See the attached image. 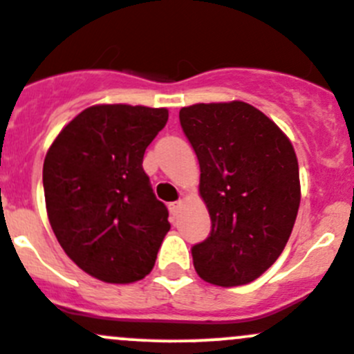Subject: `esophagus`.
Here are the masks:
<instances>
[{
	"label": "esophagus",
	"mask_w": 354,
	"mask_h": 354,
	"mask_svg": "<svg viewBox=\"0 0 354 354\" xmlns=\"http://www.w3.org/2000/svg\"><path fill=\"white\" fill-rule=\"evenodd\" d=\"M180 205H181V200H176V202H171L169 203V210H171V214H173V216H176L178 209H180Z\"/></svg>",
	"instance_id": "obj_1"
}]
</instances>
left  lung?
Returning <instances> with one entry per match:
<instances>
[{
  "mask_svg": "<svg viewBox=\"0 0 354 354\" xmlns=\"http://www.w3.org/2000/svg\"><path fill=\"white\" fill-rule=\"evenodd\" d=\"M180 123L200 164L209 238L192 248L195 270L216 286H241L283 253L298 214L299 171L286 135L241 101L181 108Z\"/></svg>",
  "mask_w": 354,
  "mask_h": 354,
  "instance_id": "obj_1",
  "label": "left lung"
}]
</instances>
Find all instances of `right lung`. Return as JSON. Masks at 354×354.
<instances>
[{
    "label": "right lung",
    "mask_w": 354,
    "mask_h": 354,
    "mask_svg": "<svg viewBox=\"0 0 354 354\" xmlns=\"http://www.w3.org/2000/svg\"><path fill=\"white\" fill-rule=\"evenodd\" d=\"M167 116L166 108L91 106L46 154L49 223L66 255L95 279L135 283L154 267L171 224L142 162Z\"/></svg>",
    "instance_id": "obj_1"
}]
</instances>
